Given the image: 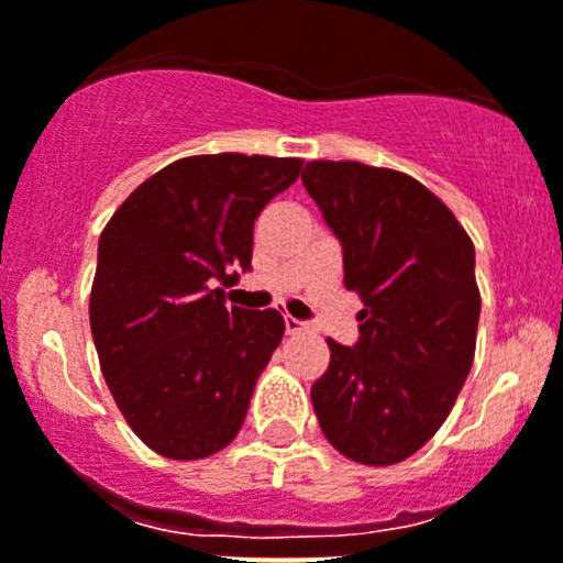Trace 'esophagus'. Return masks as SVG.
Wrapping results in <instances>:
<instances>
[{
	"label": "esophagus",
	"mask_w": 563,
	"mask_h": 563,
	"mask_svg": "<svg viewBox=\"0 0 563 563\" xmlns=\"http://www.w3.org/2000/svg\"><path fill=\"white\" fill-rule=\"evenodd\" d=\"M308 330V324H305L302 319H294V316H286V332L288 335H299V332Z\"/></svg>",
	"instance_id": "obj_1"
}]
</instances>
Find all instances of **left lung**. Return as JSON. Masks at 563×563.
<instances>
[{
	"label": "left lung",
	"mask_w": 563,
	"mask_h": 563,
	"mask_svg": "<svg viewBox=\"0 0 563 563\" xmlns=\"http://www.w3.org/2000/svg\"><path fill=\"white\" fill-rule=\"evenodd\" d=\"M302 184L343 247L363 299L354 346L327 338L310 387L324 438L360 465H396L434 438L476 354V250L449 206L412 176L308 162Z\"/></svg>",
	"instance_id": "1"
}]
</instances>
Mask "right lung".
<instances>
[{"label":"right lung","instance_id":"right-lung-1","mask_svg":"<svg viewBox=\"0 0 563 563\" xmlns=\"http://www.w3.org/2000/svg\"><path fill=\"white\" fill-rule=\"evenodd\" d=\"M302 159L211 154L162 167L98 239L90 330L131 432L167 460H203L239 434L280 346L277 310L228 308L253 261V225Z\"/></svg>","mask_w":563,"mask_h":563}]
</instances>
